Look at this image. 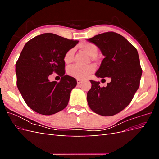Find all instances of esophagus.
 Wrapping results in <instances>:
<instances>
[{
    "label": "esophagus",
    "instance_id": "obj_1",
    "mask_svg": "<svg viewBox=\"0 0 159 159\" xmlns=\"http://www.w3.org/2000/svg\"><path fill=\"white\" fill-rule=\"evenodd\" d=\"M81 82H82V80H80V79H77V83H78V84H80Z\"/></svg>",
    "mask_w": 159,
    "mask_h": 159
}]
</instances>
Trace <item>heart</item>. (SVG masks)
<instances>
[{
	"label": "heart",
	"instance_id": "1",
	"mask_svg": "<svg viewBox=\"0 0 159 159\" xmlns=\"http://www.w3.org/2000/svg\"><path fill=\"white\" fill-rule=\"evenodd\" d=\"M80 48L85 53L88 55L93 56L96 54L98 52V48L93 43L91 42H84L80 44ZM74 49H70L67 52L64 57V60L66 64H70L73 61L74 59ZM95 71V66L93 64L88 65L85 66H81L79 65H74L70 68H68V74L71 77L73 78L80 79V80H85L88 78V77L92 74Z\"/></svg>",
	"mask_w": 159,
	"mask_h": 159
}]
</instances>
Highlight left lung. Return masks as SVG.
I'll return each mask as SVG.
<instances>
[{"label":"left lung","instance_id":"1","mask_svg":"<svg viewBox=\"0 0 159 159\" xmlns=\"http://www.w3.org/2000/svg\"><path fill=\"white\" fill-rule=\"evenodd\" d=\"M88 40L97 46L105 56L95 75L111 79L103 88L99 81L90 80L88 103L95 113L112 116L131 103L140 85L142 69L138 52L126 38L114 32L100 34Z\"/></svg>","mask_w":159,"mask_h":159}]
</instances>
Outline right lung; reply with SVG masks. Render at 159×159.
Returning <instances> with one entry per match:
<instances>
[{"label":"right lung","instance_id":"right-lung-1","mask_svg":"<svg viewBox=\"0 0 159 159\" xmlns=\"http://www.w3.org/2000/svg\"><path fill=\"white\" fill-rule=\"evenodd\" d=\"M78 43L52 33L38 35L26 42L16 63V85L25 103L35 112L50 115L68 104L74 78L65 74L66 53ZM55 72L60 83L50 82Z\"/></svg>","mask_w":159,"mask_h":159}]
</instances>
